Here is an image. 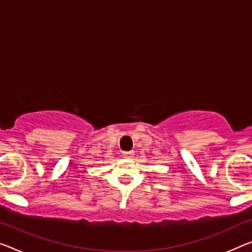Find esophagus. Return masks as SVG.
<instances>
[{
	"label": "esophagus",
	"instance_id": "obj_1",
	"mask_svg": "<svg viewBox=\"0 0 252 252\" xmlns=\"http://www.w3.org/2000/svg\"><path fill=\"white\" fill-rule=\"evenodd\" d=\"M133 156H134L133 151H129V152H124L123 153V158H133Z\"/></svg>",
	"mask_w": 252,
	"mask_h": 252
}]
</instances>
